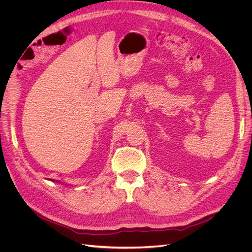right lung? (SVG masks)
Segmentation results:
<instances>
[{
	"instance_id": "right-lung-1",
	"label": "right lung",
	"mask_w": 252,
	"mask_h": 252,
	"mask_svg": "<svg viewBox=\"0 0 252 252\" xmlns=\"http://www.w3.org/2000/svg\"><path fill=\"white\" fill-rule=\"evenodd\" d=\"M50 180H51V179H50ZM51 181H55V180H51Z\"/></svg>"
}]
</instances>
